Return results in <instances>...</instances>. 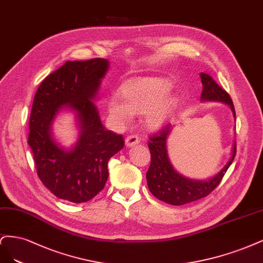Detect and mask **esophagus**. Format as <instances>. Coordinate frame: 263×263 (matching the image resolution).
<instances>
[{"label": "esophagus", "mask_w": 263, "mask_h": 263, "mask_svg": "<svg viewBox=\"0 0 263 263\" xmlns=\"http://www.w3.org/2000/svg\"><path fill=\"white\" fill-rule=\"evenodd\" d=\"M140 143V139L138 135L135 134H132V135H129V137H126L125 139V144L128 146H133V145H137V144Z\"/></svg>", "instance_id": "obj_1"}]
</instances>
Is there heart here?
Returning a JSON list of instances; mask_svg holds the SVG:
<instances>
[{
  "label": "heart",
  "mask_w": 263,
  "mask_h": 263,
  "mask_svg": "<svg viewBox=\"0 0 263 263\" xmlns=\"http://www.w3.org/2000/svg\"><path fill=\"white\" fill-rule=\"evenodd\" d=\"M171 83L157 78L133 79L120 88V97L107 101V111L117 123L124 124L133 115L143 116V122L149 129H157L174 115L176 100L167 92Z\"/></svg>",
  "instance_id": "obj_1"
}]
</instances>
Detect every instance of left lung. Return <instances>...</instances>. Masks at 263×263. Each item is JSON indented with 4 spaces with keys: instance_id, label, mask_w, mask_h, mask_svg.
<instances>
[{
    "instance_id": "obj_1",
    "label": "left lung",
    "mask_w": 263,
    "mask_h": 263,
    "mask_svg": "<svg viewBox=\"0 0 263 263\" xmlns=\"http://www.w3.org/2000/svg\"><path fill=\"white\" fill-rule=\"evenodd\" d=\"M202 100H216L230 105L236 119L233 100L228 92L213 80L211 75L201 73ZM172 124L167 123L155 134L151 135L148 148L151 152V165L146 173L148 189L158 200L172 205H182L187 203L205 198L221 183L228 167L231 166L236 155V143L230 162L215 177L208 181L188 179L178 174L173 168L167 155L166 140L172 131Z\"/></svg>"
}]
</instances>
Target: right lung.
<instances>
[{
    "label": "right lung",
    "instance_id": "add662e5",
    "mask_svg": "<svg viewBox=\"0 0 263 263\" xmlns=\"http://www.w3.org/2000/svg\"><path fill=\"white\" fill-rule=\"evenodd\" d=\"M108 67L100 58L66 61L41 82L33 98L28 144L39 179L59 199L83 203L96 197L108 179V160L124 146L121 134L105 129L91 101ZM64 105L76 110L81 128L71 151L59 148L49 132Z\"/></svg>",
    "mask_w": 263,
    "mask_h": 263
}]
</instances>
